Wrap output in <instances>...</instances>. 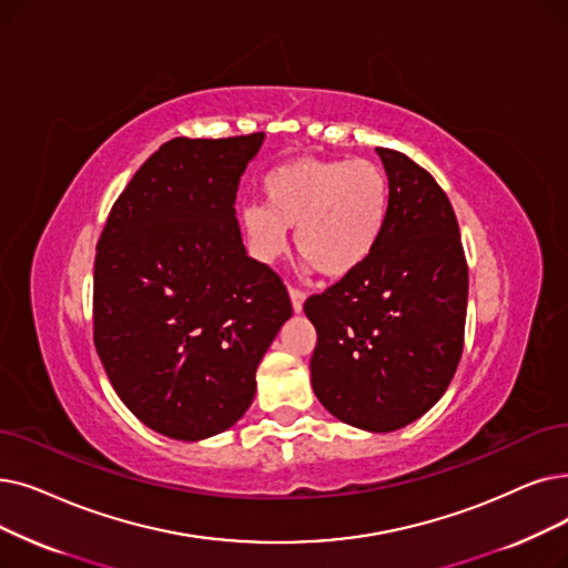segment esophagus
I'll list each match as a JSON object with an SVG mask.
<instances>
[{
    "label": "esophagus",
    "mask_w": 568,
    "mask_h": 568,
    "mask_svg": "<svg viewBox=\"0 0 568 568\" xmlns=\"http://www.w3.org/2000/svg\"><path fill=\"white\" fill-rule=\"evenodd\" d=\"M290 300H292V308L294 313H302L304 302H306V292L300 287H290Z\"/></svg>",
    "instance_id": "obj_1"
}]
</instances>
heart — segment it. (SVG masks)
Wrapping results in <instances>:
<instances>
[{
    "label": "heart",
    "instance_id": "obj_1",
    "mask_svg": "<svg viewBox=\"0 0 568 568\" xmlns=\"http://www.w3.org/2000/svg\"><path fill=\"white\" fill-rule=\"evenodd\" d=\"M262 194L264 206L243 211L253 253L281 257L294 230L300 255L327 278L351 276L376 251L389 206L387 176L372 160H292L268 171Z\"/></svg>",
    "mask_w": 568,
    "mask_h": 568
}]
</instances>
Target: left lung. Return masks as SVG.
Masks as SVG:
<instances>
[{"label":"left lung","mask_w":568,"mask_h":568,"mask_svg":"<svg viewBox=\"0 0 568 568\" xmlns=\"http://www.w3.org/2000/svg\"><path fill=\"white\" fill-rule=\"evenodd\" d=\"M389 206L368 260L304 311L317 332L315 397L341 423L394 432L448 389L464 348L468 266L450 200L429 171L392 148Z\"/></svg>","instance_id":"left-lung-1"}]
</instances>
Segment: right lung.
<instances>
[{
	"mask_svg": "<svg viewBox=\"0 0 568 568\" xmlns=\"http://www.w3.org/2000/svg\"><path fill=\"white\" fill-rule=\"evenodd\" d=\"M262 141H166L122 190L97 243V355L122 404L169 438L236 425L292 315L278 274L245 253L234 211Z\"/></svg>",
	"mask_w": 568,
	"mask_h": 568,
	"instance_id": "1",
	"label": "right lung"
}]
</instances>
